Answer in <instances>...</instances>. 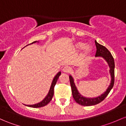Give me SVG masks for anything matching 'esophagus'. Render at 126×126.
I'll return each instance as SVG.
<instances>
[{
	"mask_svg": "<svg viewBox=\"0 0 126 126\" xmlns=\"http://www.w3.org/2000/svg\"><path fill=\"white\" fill-rule=\"evenodd\" d=\"M62 70L64 73H69L71 70V69H70V67H68V66H65V67H63Z\"/></svg>",
	"mask_w": 126,
	"mask_h": 126,
	"instance_id": "esophagus-1",
	"label": "esophagus"
}]
</instances>
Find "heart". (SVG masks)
I'll return each instance as SVG.
<instances>
[{
    "instance_id": "heart-1",
    "label": "heart",
    "mask_w": 126,
    "mask_h": 126,
    "mask_svg": "<svg viewBox=\"0 0 126 126\" xmlns=\"http://www.w3.org/2000/svg\"><path fill=\"white\" fill-rule=\"evenodd\" d=\"M85 44L82 42H78L75 43L74 46V48L76 50H79V49L82 48V52L81 54L82 57L87 56L92 51V47L90 45H84Z\"/></svg>"
}]
</instances>
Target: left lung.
Wrapping results in <instances>:
<instances>
[{
	"mask_svg": "<svg viewBox=\"0 0 126 126\" xmlns=\"http://www.w3.org/2000/svg\"><path fill=\"white\" fill-rule=\"evenodd\" d=\"M95 44L97 48L96 53L95 56L96 57H102L106 61V63L108 64L110 67V85L106 91L103 93H102L100 96H99L96 97H87L82 96L79 92L78 88L76 86L74 82V79L72 75H69V79L70 86L72 88V96L74 100L77 103L83 106H92L98 104L103 101L105 98L108 96L109 93L111 90L114 86V69H115V63L114 59L110 52L109 51L108 49L103 45H100L99 43L95 41Z\"/></svg>",
	"mask_w": 126,
	"mask_h": 126,
	"instance_id": "1",
	"label": "left lung"
}]
</instances>
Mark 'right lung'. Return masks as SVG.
<instances>
[{
    "mask_svg": "<svg viewBox=\"0 0 126 126\" xmlns=\"http://www.w3.org/2000/svg\"><path fill=\"white\" fill-rule=\"evenodd\" d=\"M36 42H39V41H34V42H33L30 44H33V43H36ZM26 46H27V45H26ZM60 75H61V72L60 71L56 74V75L55 76L54 78H53V79H52V81L51 84L50 88H49V92H48L47 95L45 97V98L43 99L42 101H41L40 102H39V103H36V104H34V105H25L29 106V107H32V108H40V107H42V106L47 105L48 103L51 100L52 97H53L54 88V86L56 85L57 81L58 79H59Z\"/></svg>",
    "mask_w": 126,
    "mask_h": 126,
    "instance_id": "add662e5",
    "label": "right lung"
}]
</instances>
